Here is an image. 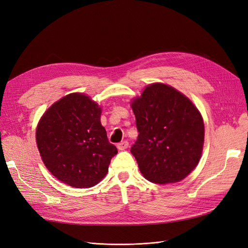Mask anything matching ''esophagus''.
I'll use <instances>...</instances> for the list:
<instances>
[{"label": "esophagus", "mask_w": 248, "mask_h": 248, "mask_svg": "<svg viewBox=\"0 0 248 248\" xmlns=\"http://www.w3.org/2000/svg\"><path fill=\"white\" fill-rule=\"evenodd\" d=\"M128 145H129V142L127 141V140H123V141H121V142H119V144L117 145V148L119 149V150H125V149H127L128 148Z\"/></svg>", "instance_id": "1"}]
</instances>
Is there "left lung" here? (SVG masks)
I'll return each mask as SVG.
<instances>
[{"mask_svg":"<svg viewBox=\"0 0 248 248\" xmlns=\"http://www.w3.org/2000/svg\"><path fill=\"white\" fill-rule=\"evenodd\" d=\"M131 108L139 137L130 152L141 174L156 184L181 181L201 158L205 134L200 111L163 84L147 87Z\"/></svg>","mask_w":248,"mask_h":248,"instance_id":"obj_1","label":"left lung"}]
</instances>
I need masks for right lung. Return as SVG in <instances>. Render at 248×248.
<instances>
[{
  "label": "right lung",
  "mask_w": 248,
  "mask_h": 248,
  "mask_svg": "<svg viewBox=\"0 0 248 248\" xmlns=\"http://www.w3.org/2000/svg\"><path fill=\"white\" fill-rule=\"evenodd\" d=\"M101 109L73 93L54 103L37 126L36 141L47 170L60 181L89 188L107 175L118 151L100 123Z\"/></svg>",
  "instance_id": "right-lung-1"
}]
</instances>
